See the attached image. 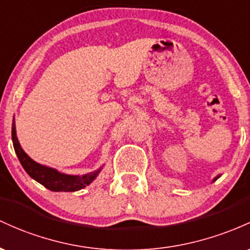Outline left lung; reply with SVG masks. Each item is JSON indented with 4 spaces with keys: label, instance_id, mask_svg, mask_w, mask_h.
<instances>
[{
    "label": "left lung",
    "instance_id": "1",
    "mask_svg": "<svg viewBox=\"0 0 250 250\" xmlns=\"http://www.w3.org/2000/svg\"><path fill=\"white\" fill-rule=\"evenodd\" d=\"M218 177H220V176H217V177H216V178H215V179H214V181H216V179H217V178H218Z\"/></svg>",
    "mask_w": 250,
    "mask_h": 250
}]
</instances>
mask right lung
Returning a JSON list of instances; mask_svg holds the SVG:
<instances>
[{"label":"right lung","mask_w":250,"mask_h":250,"mask_svg":"<svg viewBox=\"0 0 250 250\" xmlns=\"http://www.w3.org/2000/svg\"><path fill=\"white\" fill-rule=\"evenodd\" d=\"M12 139L13 145L15 148V152L18 155V158L21 163L22 167L26 170V172L36 182L42 184L44 188L52 191H78V190L83 189L85 187L89 186L92 182L97 178L99 175V170L93 171V172L86 173L83 176H73L66 175V173L59 172L58 170L53 167L41 165L35 161H33L29 156L23 151V148L20 145L18 137H16V127L15 122H13L12 125Z\"/></svg>","instance_id":"right-lung-1"}]
</instances>
